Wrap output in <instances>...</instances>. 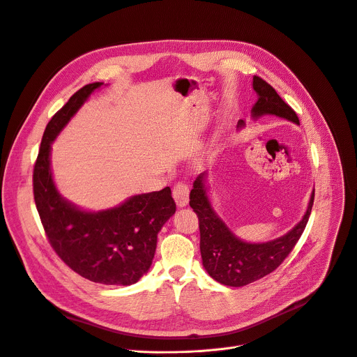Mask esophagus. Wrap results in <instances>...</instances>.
Returning <instances> with one entry per match:
<instances>
[{
    "instance_id": "34e87169",
    "label": "esophagus",
    "mask_w": 357,
    "mask_h": 357,
    "mask_svg": "<svg viewBox=\"0 0 357 357\" xmlns=\"http://www.w3.org/2000/svg\"><path fill=\"white\" fill-rule=\"evenodd\" d=\"M173 197L178 207H184L188 203V185L185 183H177L173 188Z\"/></svg>"
}]
</instances>
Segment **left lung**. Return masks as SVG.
<instances>
[{
	"label": "left lung",
	"mask_w": 357,
	"mask_h": 357,
	"mask_svg": "<svg viewBox=\"0 0 357 357\" xmlns=\"http://www.w3.org/2000/svg\"><path fill=\"white\" fill-rule=\"evenodd\" d=\"M253 89L257 93V101L252 108L253 119L270 114L298 124L294 109L263 78L253 77ZM243 127L244 121L240 120L237 128ZM313 200L314 190L303 218L284 236L266 243H248L240 240L214 211L207 196L206 173H202L190 191V207L199 217L200 252L204 268L215 282L231 287L250 284L267 276L284 261L305 231Z\"/></svg>",
	"instance_id": "obj_1"
}]
</instances>
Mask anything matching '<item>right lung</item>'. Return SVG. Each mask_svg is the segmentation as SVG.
<instances>
[{"label":"right lung","instance_id":"add662e5","mask_svg":"<svg viewBox=\"0 0 357 357\" xmlns=\"http://www.w3.org/2000/svg\"><path fill=\"white\" fill-rule=\"evenodd\" d=\"M101 86L79 89L47 124L33 173L34 200L51 248L71 270L94 283L130 286L149 271L157 234L176 213L170 187L86 211L61 197L51 173V143Z\"/></svg>","mask_w":357,"mask_h":357}]
</instances>
